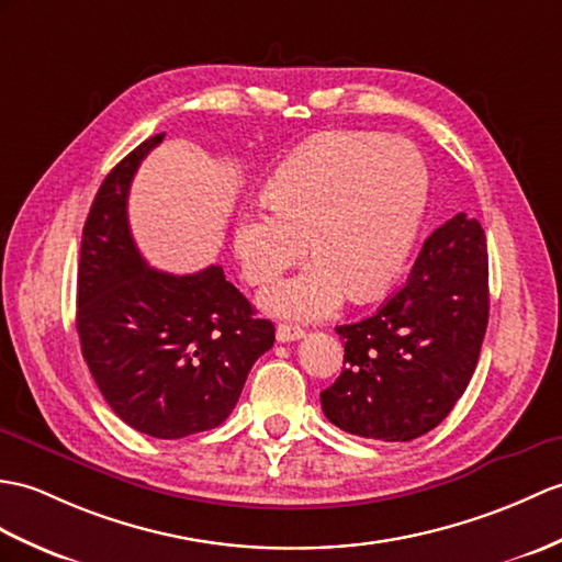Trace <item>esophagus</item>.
Wrapping results in <instances>:
<instances>
[{
  "mask_svg": "<svg viewBox=\"0 0 562 562\" xmlns=\"http://www.w3.org/2000/svg\"><path fill=\"white\" fill-rule=\"evenodd\" d=\"M276 335H278V342H296V340H302V337L306 335V330L299 328V325L280 323V325H278V330H276Z\"/></svg>",
  "mask_w": 562,
  "mask_h": 562,
  "instance_id": "34e87169",
  "label": "esophagus"
}]
</instances>
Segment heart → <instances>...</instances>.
Masks as SVG:
<instances>
[{
	"label": "heart",
	"mask_w": 562,
	"mask_h": 562,
	"mask_svg": "<svg viewBox=\"0 0 562 562\" xmlns=\"http://www.w3.org/2000/svg\"><path fill=\"white\" fill-rule=\"evenodd\" d=\"M428 169L402 136L328 132L299 146L266 184V207L234 232L241 276L270 284L302 260H316L263 296L286 318H321L351 292L373 302L400 278L419 234Z\"/></svg>",
	"instance_id": "heart-1"
}]
</instances>
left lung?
<instances>
[{"label": "left lung", "instance_id": "1", "mask_svg": "<svg viewBox=\"0 0 562 562\" xmlns=\"http://www.w3.org/2000/svg\"><path fill=\"white\" fill-rule=\"evenodd\" d=\"M486 325V234L458 213L424 241L400 292L373 316L337 325L345 369L321 393L323 414L359 438L428 434L472 381Z\"/></svg>", "mask_w": 562, "mask_h": 562}]
</instances>
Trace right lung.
Returning a JSON list of instances; mask_svg holds the SVG:
<instances>
[{"instance_id":"1","label":"right lung","mask_w":562,"mask_h":562,"mask_svg":"<svg viewBox=\"0 0 562 562\" xmlns=\"http://www.w3.org/2000/svg\"><path fill=\"white\" fill-rule=\"evenodd\" d=\"M143 140L104 177L83 227L76 330L112 412L140 434L177 440L211 430L237 404L276 325L254 316L220 266L172 276L146 263L128 229L126 199Z\"/></svg>"}]
</instances>
